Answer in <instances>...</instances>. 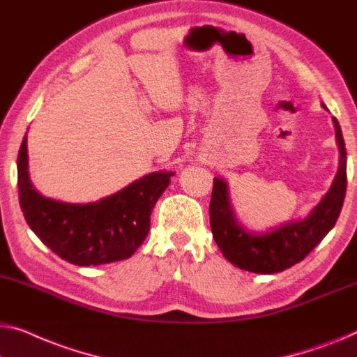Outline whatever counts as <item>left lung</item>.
I'll return each instance as SVG.
<instances>
[{
    "label": "left lung",
    "instance_id": "8db88e82",
    "mask_svg": "<svg viewBox=\"0 0 357 357\" xmlns=\"http://www.w3.org/2000/svg\"><path fill=\"white\" fill-rule=\"evenodd\" d=\"M326 107V105H324ZM340 147V167L332 188L305 220L290 221L269 232H248L234 215L226 181L215 178L210 200V226L218 247L237 268L274 274L305 259L337 222L347 194V147L342 128L333 119Z\"/></svg>",
    "mask_w": 357,
    "mask_h": 357
}]
</instances>
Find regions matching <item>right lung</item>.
I'll use <instances>...</instances> for the list:
<instances>
[{
    "mask_svg": "<svg viewBox=\"0 0 357 357\" xmlns=\"http://www.w3.org/2000/svg\"><path fill=\"white\" fill-rule=\"evenodd\" d=\"M172 172H155L93 204H66L38 194L29 178L26 135L19 149V202L26 225L57 257L77 266L130 258L146 241L151 213Z\"/></svg>",
    "mask_w": 357,
    "mask_h": 357,
    "instance_id": "add662e5",
    "label": "right lung"
}]
</instances>
